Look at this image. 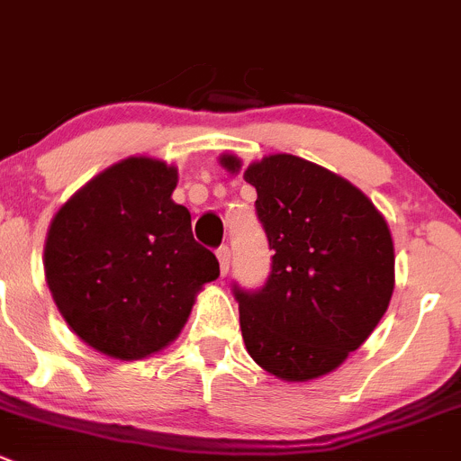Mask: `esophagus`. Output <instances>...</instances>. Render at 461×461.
Instances as JSON below:
<instances>
[{
	"mask_svg": "<svg viewBox=\"0 0 461 461\" xmlns=\"http://www.w3.org/2000/svg\"><path fill=\"white\" fill-rule=\"evenodd\" d=\"M217 259H220V273H221V277H224L230 268V249L229 246H221V249L217 250Z\"/></svg>",
	"mask_w": 461,
	"mask_h": 461,
	"instance_id": "obj_1",
	"label": "esophagus"
}]
</instances>
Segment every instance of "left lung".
Here are the masks:
<instances>
[{"label": "left lung", "mask_w": 461, "mask_h": 461, "mask_svg": "<svg viewBox=\"0 0 461 461\" xmlns=\"http://www.w3.org/2000/svg\"><path fill=\"white\" fill-rule=\"evenodd\" d=\"M229 173L241 159L221 155ZM258 217L275 250L259 291L235 286L250 357L284 382L335 371L386 312L395 288V249L382 212L357 186L295 155L253 161Z\"/></svg>", "instance_id": "8db88e82"}]
</instances>
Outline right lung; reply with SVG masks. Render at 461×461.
Instances as JSON below:
<instances>
[{
	"mask_svg": "<svg viewBox=\"0 0 461 461\" xmlns=\"http://www.w3.org/2000/svg\"><path fill=\"white\" fill-rule=\"evenodd\" d=\"M177 168L126 158L84 184L50 221L44 270L75 335L108 357L144 359L186 324L220 262L175 203Z\"/></svg>",
	"mask_w": 461,
	"mask_h": 461,
	"instance_id": "add662e5",
	"label": "right lung"
}]
</instances>
